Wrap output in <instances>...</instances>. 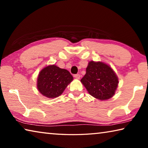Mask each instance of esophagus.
Wrapping results in <instances>:
<instances>
[{
	"label": "esophagus",
	"mask_w": 148,
	"mask_h": 148,
	"mask_svg": "<svg viewBox=\"0 0 148 148\" xmlns=\"http://www.w3.org/2000/svg\"><path fill=\"white\" fill-rule=\"evenodd\" d=\"M74 77H75V78L76 79H79L80 77V75L79 74H74Z\"/></svg>",
	"instance_id": "34e87169"
}]
</instances>
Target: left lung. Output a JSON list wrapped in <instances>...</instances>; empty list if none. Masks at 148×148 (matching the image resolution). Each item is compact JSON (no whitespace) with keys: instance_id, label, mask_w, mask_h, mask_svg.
I'll return each mask as SVG.
<instances>
[{"instance_id":"8db88e82","label":"left lung","mask_w":148,"mask_h":148,"mask_svg":"<svg viewBox=\"0 0 148 148\" xmlns=\"http://www.w3.org/2000/svg\"><path fill=\"white\" fill-rule=\"evenodd\" d=\"M81 82L90 95L101 101L113 97L119 83L111 67L102 62L94 61L89 62Z\"/></svg>"}]
</instances>
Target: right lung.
I'll return each instance as SVG.
<instances>
[{
    "label": "right lung",
    "instance_id": "1",
    "mask_svg": "<svg viewBox=\"0 0 148 148\" xmlns=\"http://www.w3.org/2000/svg\"><path fill=\"white\" fill-rule=\"evenodd\" d=\"M72 79L73 77L67 70L50 65L40 72L37 87L44 96L50 99L56 98L62 93Z\"/></svg>",
    "mask_w": 148,
    "mask_h": 148
}]
</instances>
